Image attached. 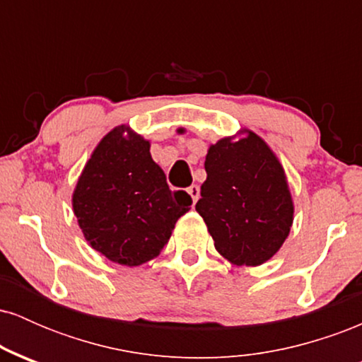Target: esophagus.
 <instances>
[{
  "label": "esophagus",
  "mask_w": 362,
  "mask_h": 362,
  "mask_svg": "<svg viewBox=\"0 0 362 362\" xmlns=\"http://www.w3.org/2000/svg\"><path fill=\"white\" fill-rule=\"evenodd\" d=\"M187 192H189L190 197H192V204L199 201V195H201V189H199V185H190L189 189H187Z\"/></svg>",
  "instance_id": "obj_1"
}]
</instances>
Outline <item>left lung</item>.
<instances>
[{
    "label": "left lung",
    "mask_w": 362,
    "mask_h": 362,
    "mask_svg": "<svg viewBox=\"0 0 362 362\" xmlns=\"http://www.w3.org/2000/svg\"><path fill=\"white\" fill-rule=\"evenodd\" d=\"M223 138L206 155L207 178L195 211L214 247L235 265L264 264L288 238L294 206L282 165L260 136Z\"/></svg>",
    "instance_id": "8db88e82"
}]
</instances>
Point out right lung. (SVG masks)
<instances>
[{"instance_id":"right-lung-1","label":"right lung","mask_w":362,"mask_h":362,"mask_svg":"<svg viewBox=\"0 0 362 362\" xmlns=\"http://www.w3.org/2000/svg\"><path fill=\"white\" fill-rule=\"evenodd\" d=\"M190 204L184 190H170L149 141L127 126L103 136L73 192L74 216L90 247L127 267L160 255Z\"/></svg>"}]
</instances>
